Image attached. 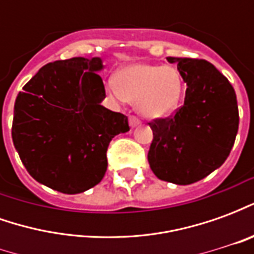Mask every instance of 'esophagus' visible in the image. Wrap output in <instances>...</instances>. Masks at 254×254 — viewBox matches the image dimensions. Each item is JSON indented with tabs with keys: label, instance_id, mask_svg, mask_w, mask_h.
Instances as JSON below:
<instances>
[{
	"label": "esophagus",
	"instance_id": "34e87169",
	"mask_svg": "<svg viewBox=\"0 0 254 254\" xmlns=\"http://www.w3.org/2000/svg\"><path fill=\"white\" fill-rule=\"evenodd\" d=\"M140 124H141V121H140V120H138V118L136 116H130V117H129V125H130V127H138Z\"/></svg>",
	"mask_w": 254,
	"mask_h": 254
}]
</instances>
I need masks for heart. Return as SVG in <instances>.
I'll use <instances>...</instances> for the list:
<instances>
[{"label":"heart","instance_id":"heart-1","mask_svg":"<svg viewBox=\"0 0 254 254\" xmlns=\"http://www.w3.org/2000/svg\"><path fill=\"white\" fill-rule=\"evenodd\" d=\"M114 98L134 103L136 110L147 118H165L180 106L182 78L176 67L137 63L122 67L116 81L107 83Z\"/></svg>","mask_w":254,"mask_h":254}]
</instances>
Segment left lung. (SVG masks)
Segmentation results:
<instances>
[{"mask_svg": "<svg viewBox=\"0 0 254 254\" xmlns=\"http://www.w3.org/2000/svg\"><path fill=\"white\" fill-rule=\"evenodd\" d=\"M187 83L184 106L174 116L149 122L154 138L151 170L162 181L190 185L223 165L238 132L240 114L233 85L212 64L167 57Z\"/></svg>", "mask_w": 254, "mask_h": 254, "instance_id": "8db88e82", "label": "left lung"}]
</instances>
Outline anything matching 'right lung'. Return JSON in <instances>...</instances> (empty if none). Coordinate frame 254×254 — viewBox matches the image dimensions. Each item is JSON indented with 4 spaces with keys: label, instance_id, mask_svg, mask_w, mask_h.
I'll return each mask as SVG.
<instances>
[{
    "label": "right lung",
    "instance_id": "right-lung-1",
    "mask_svg": "<svg viewBox=\"0 0 254 254\" xmlns=\"http://www.w3.org/2000/svg\"><path fill=\"white\" fill-rule=\"evenodd\" d=\"M102 67L99 57L47 64L16 98L14 148L34 180L61 193L98 185L111 138L129 130L127 116L100 105Z\"/></svg>",
    "mask_w": 254,
    "mask_h": 254
}]
</instances>
